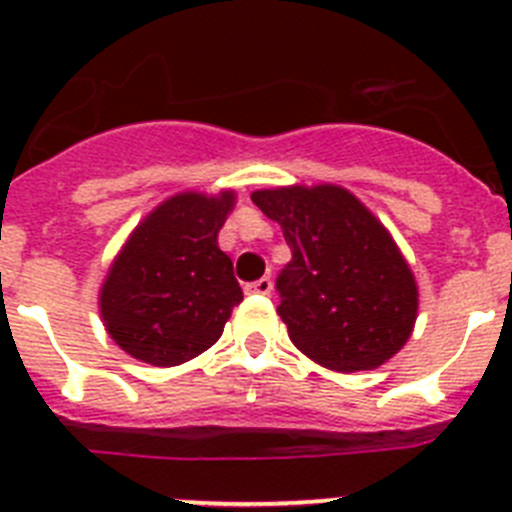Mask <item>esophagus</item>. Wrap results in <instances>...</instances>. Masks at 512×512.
Wrapping results in <instances>:
<instances>
[{"mask_svg": "<svg viewBox=\"0 0 512 512\" xmlns=\"http://www.w3.org/2000/svg\"><path fill=\"white\" fill-rule=\"evenodd\" d=\"M271 289H274V282L269 277H261L256 282L246 284L248 295H271Z\"/></svg>", "mask_w": 512, "mask_h": 512, "instance_id": "1", "label": "esophagus"}]
</instances>
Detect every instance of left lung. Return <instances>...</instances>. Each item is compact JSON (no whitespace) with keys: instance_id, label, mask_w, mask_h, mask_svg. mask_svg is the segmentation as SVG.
<instances>
[{"instance_id":"left-lung-1","label":"left lung","mask_w":512,"mask_h":512,"mask_svg":"<svg viewBox=\"0 0 512 512\" xmlns=\"http://www.w3.org/2000/svg\"><path fill=\"white\" fill-rule=\"evenodd\" d=\"M251 200L282 225L292 251L277 277L292 343L333 372L392 359L413 333L418 284L387 228L333 184L259 189Z\"/></svg>"}]
</instances>
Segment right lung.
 Returning <instances> with one entry per match:
<instances>
[{"mask_svg":"<svg viewBox=\"0 0 512 512\" xmlns=\"http://www.w3.org/2000/svg\"><path fill=\"white\" fill-rule=\"evenodd\" d=\"M233 205V192H182L133 230L99 292L104 328L125 354L176 366L223 336L243 300L233 261L217 246Z\"/></svg>","mask_w":512,"mask_h":512,"instance_id":"1","label":"right lung"}]
</instances>
